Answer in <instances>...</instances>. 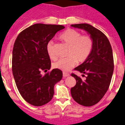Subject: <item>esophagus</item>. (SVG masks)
<instances>
[{
  "instance_id": "obj_1",
  "label": "esophagus",
  "mask_w": 125,
  "mask_h": 125,
  "mask_svg": "<svg viewBox=\"0 0 125 125\" xmlns=\"http://www.w3.org/2000/svg\"><path fill=\"white\" fill-rule=\"evenodd\" d=\"M62 75H63L64 77H68V76H70V74L68 73H66V72H63V73H62Z\"/></svg>"
}]
</instances>
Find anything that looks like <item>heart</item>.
<instances>
[{
	"instance_id": "heart-1",
	"label": "heart",
	"mask_w": 125,
	"mask_h": 125,
	"mask_svg": "<svg viewBox=\"0 0 125 125\" xmlns=\"http://www.w3.org/2000/svg\"><path fill=\"white\" fill-rule=\"evenodd\" d=\"M61 40L70 46L66 59H61L53 64L54 68L67 72L75 66L77 62H83L89 56L93 47V41L88 35H82L74 29H68L60 36ZM47 53L52 60L56 59L53 52V43L50 42L46 47Z\"/></svg>"
}]
</instances>
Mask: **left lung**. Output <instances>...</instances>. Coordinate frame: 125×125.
I'll use <instances>...</instances> for the list:
<instances>
[{"label":"left lung","instance_id":"obj_1","mask_svg":"<svg viewBox=\"0 0 125 125\" xmlns=\"http://www.w3.org/2000/svg\"><path fill=\"white\" fill-rule=\"evenodd\" d=\"M71 26L85 31L93 41V50L88 58L75 68L86 75L85 79L82 80L72 73L77 83L71 88V94L75 102L81 105L90 107L100 101L111 83L114 71L112 47L105 35L92 25L79 23Z\"/></svg>","mask_w":125,"mask_h":125}]
</instances>
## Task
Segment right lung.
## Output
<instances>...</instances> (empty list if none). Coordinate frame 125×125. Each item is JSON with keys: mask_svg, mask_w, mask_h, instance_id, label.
Masks as SVG:
<instances>
[{"mask_svg": "<svg viewBox=\"0 0 125 125\" xmlns=\"http://www.w3.org/2000/svg\"><path fill=\"white\" fill-rule=\"evenodd\" d=\"M63 25L36 23L21 31L14 43L12 71L16 87L21 96L34 106H42L53 98V87L62 77V72L50 69L47 53L48 42Z\"/></svg>", "mask_w": 125, "mask_h": 125, "instance_id": "1", "label": "right lung"}]
</instances>
